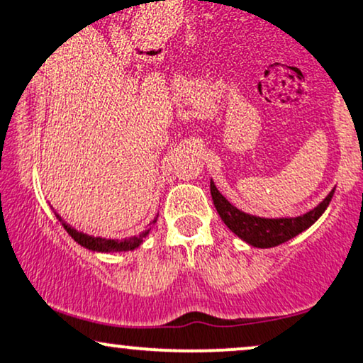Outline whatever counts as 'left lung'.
I'll use <instances>...</instances> for the list:
<instances>
[{"mask_svg":"<svg viewBox=\"0 0 363 363\" xmlns=\"http://www.w3.org/2000/svg\"><path fill=\"white\" fill-rule=\"evenodd\" d=\"M210 194H212L213 205H216L218 216L235 235H239L240 239L254 245V247L267 249L293 239L313 225L328 207V203L332 202L335 190L330 191L323 202L316 205L310 212H306L305 216L294 218H264L240 212L239 208H235L234 205L223 199L217 186L213 185V182H210Z\"/></svg>","mask_w":363,"mask_h":363,"instance_id":"8db88e82","label":"left lung"}]
</instances>
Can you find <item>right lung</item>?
I'll list each match as a JSON object with an SVG mask.
<instances>
[{
    "label": "right lung",
    "instance_id": "obj_1",
    "mask_svg": "<svg viewBox=\"0 0 363 363\" xmlns=\"http://www.w3.org/2000/svg\"><path fill=\"white\" fill-rule=\"evenodd\" d=\"M55 216L58 218V222L64 225L67 234L72 237L75 242H79L80 245H84V247H87L91 250H99V252H121V250H124V252H126V250L136 249L138 245L143 242V239L147 235V232H150V229L155 225V222H156V218H155V220L150 223V229H147L146 232H143V234H140L138 237H131V239H123V240H113V239H102V237H92V235L82 234V232H77L75 229H72L69 223H65L64 220H62V217L58 216V213H55Z\"/></svg>",
    "mask_w": 363,
    "mask_h": 363
}]
</instances>
